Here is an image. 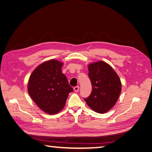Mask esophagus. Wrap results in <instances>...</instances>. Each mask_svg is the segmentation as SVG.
Returning <instances> with one entry per match:
<instances>
[{"label":"esophagus","mask_w":152,"mask_h":152,"mask_svg":"<svg viewBox=\"0 0 152 152\" xmlns=\"http://www.w3.org/2000/svg\"><path fill=\"white\" fill-rule=\"evenodd\" d=\"M79 89H80V87L77 86H75V87L74 88V90H75V92H78Z\"/></svg>","instance_id":"34e87169"}]
</instances>
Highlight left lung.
<instances>
[{
  "instance_id": "obj_1",
  "label": "left lung",
  "mask_w": 152,
  "mask_h": 152,
  "mask_svg": "<svg viewBox=\"0 0 152 152\" xmlns=\"http://www.w3.org/2000/svg\"><path fill=\"white\" fill-rule=\"evenodd\" d=\"M88 70L92 89L90 96L84 99L96 113H107L114 107L120 96L121 80L113 68L104 61L89 64Z\"/></svg>"
}]
</instances>
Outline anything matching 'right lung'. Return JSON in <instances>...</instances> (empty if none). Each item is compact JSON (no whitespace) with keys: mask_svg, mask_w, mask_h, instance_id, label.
<instances>
[{"mask_svg":"<svg viewBox=\"0 0 152 152\" xmlns=\"http://www.w3.org/2000/svg\"><path fill=\"white\" fill-rule=\"evenodd\" d=\"M63 64L56 60L45 61L37 67L29 78L30 96L39 109L48 114L61 110L69 93L73 91L62 73Z\"/></svg>","mask_w":152,"mask_h":152,"instance_id":"obj_1","label":"right lung"}]
</instances>
